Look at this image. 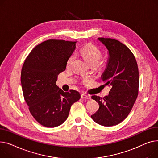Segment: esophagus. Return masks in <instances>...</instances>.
Wrapping results in <instances>:
<instances>
[{"mask_svg": "<svg viewBox=\"0 0 158 158\" xmlns=\"http://www.w3.org/2000/svg\"><path fill=\"white\" fill-rule=\"evenodd\" d=\"M81 98L83 99H89L90 98V96H89V95H87V94H84V93L81 94Z\"/></svg>", "mask_w": 158, "mask_h": 158, "instance_id": "esophagus-1", "label": "esophagus"}]
</instances>
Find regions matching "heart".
Returning a JSON list of instances; mask_svg holds the SVG:
<instances>
[{
	"label": "heart",
	"mask_w": 158,
	"mask_h": 158,
	"mask_svg": "<svg viewBox=\"0 0 158 158\" xmlns=\"http://www.w3.org/2000/svg\"><path fill=\"white\" fill-rule=\"evenodd\" d=\"M82 57L89 64H97L102 57V53L96 46L88 44L83 46L79 50ZM73 59V55H71L67 60V66H69Z\"/></svg>",
	"instance_id": "heart-1"
}]
</instances>
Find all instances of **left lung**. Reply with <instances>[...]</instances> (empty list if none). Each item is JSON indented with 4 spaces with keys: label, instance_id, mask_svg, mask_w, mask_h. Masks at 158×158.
Instances as JSON below:
<instances>
[{
    "label": "left lung",
    "instance_id": "8db88e82",
    "mask_svg": "<svg viewBox=\"0 0 158 158\" xmlns=\"http://www.w3.org/2000/svg\"><path fill=\"white\" fill-rule=\"evenodd\" d=\"M98 40L108 51L101 78L111 89L103 98L92 96L99 108L91 117L101 126H112L124 120L134 105L138 94V68L134 55L125 44L111 38H99Z\"/></svg>",
    "mask_w": 158,
    "mask_h": 158
}]
</instances>
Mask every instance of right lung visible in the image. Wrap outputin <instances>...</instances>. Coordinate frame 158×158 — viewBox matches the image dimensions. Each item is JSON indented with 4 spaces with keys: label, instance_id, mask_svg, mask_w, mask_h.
<instances>
[{
    "label": "right lung",
    "instance_id": "add662e5",
    "mask_svg": "<svg viewBox=\"0 0 158 158\" xmlns=\"http://www.w3.org/2000/svg\"><path fill=\"white\" fill-rule=\"evenodd\" d=\"M76 41L49 40L37 45L26 58L21 72L25 101L40 124L55 127L68 117L71 105L81 97L77 90L64 92L57 85L59 73L76 48Z\"/></svg>",
    "mask_w": 158,
    "mask_h": 158
}]
</instances>
